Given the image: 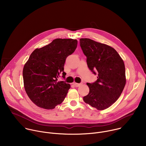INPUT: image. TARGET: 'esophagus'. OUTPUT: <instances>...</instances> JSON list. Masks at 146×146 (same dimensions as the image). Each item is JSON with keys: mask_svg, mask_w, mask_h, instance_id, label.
Instances as JSON below:
<instances>
[{"mask_svg": "<svg viewBox=\"0 0 146 146\" xmlns=\"http://www.w3.org/2000/svg\"><path fill=\"white\" fill-rule=\"evenodd\" d=\"M73 84L74 85L75 87H80L81 86L82 84V82H81V83H76V82H73Z\"/></svg>", "mask_w": 146, "mask_h": 146, "instance_id": "1", "label": "esophagus"}]
</instances>
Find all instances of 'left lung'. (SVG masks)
Masks as SVG:
<instances>
[{"instance_id": "left-lung-1", "label": "left lung", "mask_w": 146, "mask_h": 146, "mask_svg": "<svg viewBox=\"0 0 146 146\" xmlns=\"http://www.w3.org/2000/svg\"><path fill=\"white\" fill-rule=\"evenodd\" d=\"M81 50L87 57L89 69L98 79L87 84L89 94L83 100L99 110H105L117 101L126 84L123 61L111 47L88 38L80 39Z\"/></svg>"}]
</instances>
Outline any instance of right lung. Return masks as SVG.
Returning a JSON list of instances; mask_svg holds the SVG:
<instances>
[{
  "label": "right lung",
  "instance_id": "1",
  "mask_svg": "<svg viewBox=\"0 0 146 146\" xmlns=\"http://www.w3.org/2000/svg\"><path fill=\"white\" fill-rule=\"evenodd\" d=\"M77 46L76 39L56 38L36 48L30 55L23 69L24 88L30 99L39 108L53 109L64 100L70 86L58 78L60 73L65 78L66 59Z\"/></svg>",
  "mask_w": 146,
  "mask_h": 146
}]
</instances>
